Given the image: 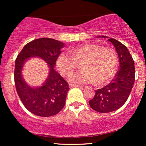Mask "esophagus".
<instances>
[{
  "instance_id": "esophagus-1",
  "label": "esophagus",
  "mask_w": 146,
  "mask_h": 146,
  "mask_svg": "<svg viewBox=\"0 0 146 146\" xmlns=\"http://www.w3.org/2000/svg\"><path fill=\"white\" fill-rule=\"evenodd\" d=\"M69 87H70V88H75V87H78V88H82V86H78V85L72 84H69Z\"/></svg>"
}]
</instances>
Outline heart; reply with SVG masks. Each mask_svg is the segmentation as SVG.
I'll return each mask as SVG.
<instances>
[{"label": "heart", "mask_w": 146, "mask_h": 146, "mask_svg": "<svg viewBox=\"0 0 146 146\" xmlns=\"http://www.w3.org/2000/svg\"><path fill=\"white\" fill-rule=\"evenodd\" d=\"M71 56L62 53L56 60V66L63 76H68L76 67L75 61H83L81 72L73 74L69 81L77 84L95 82L102 85L113 78L117 66V56L108 47L92 43L80 45L69 50Z\"/></svg>", "instance_id": "b5f03b06"}]
</instances>
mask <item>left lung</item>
Returning a JSON list of instances; mask_svg holds the SVG:
<instances>
[{"instance_id":"obj_1","label":"left lung","mask_w":146,"mask_h":146,"mask_svg":"<svg viewBox=\"0 0 146 146\" xmlns=\"http://www.w3.org/2000/svg\"><path fill=\"white\" fill-rule=\"evenodd\" d=\"M102 37L108 38V40L115 47L119 60V69L109 84L95 90L94 98L90 100L89 104L98 113H110L121 108L128 100L135 82V63L125 45L114 38Z\"/></svg>"}]
</instances>
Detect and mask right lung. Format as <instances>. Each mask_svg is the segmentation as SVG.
Masks as SVG:
<instances>
[{"label": "right lung", "mask_w": 146, "mask_h": 146, "mask_svg": "<svg viewBox=\"0 0 146 146\" xmlns=\"http://www.w3.org/2000/svg\"><path fill=\"white\" fill-rule=\"evenodd\" d=\"M64 46L62 42L48 38L34 40L27 43L17 56L15 62L14 82L23 105L29 112L40 117L56 115L64 108L68 90V84L55 71L56 62ZM38 56L48 64L50 73L40 87H31L21 75L23 66L27 60Z\"/></svg>", "instance_id": "right-lung-1"}]
</instances>
